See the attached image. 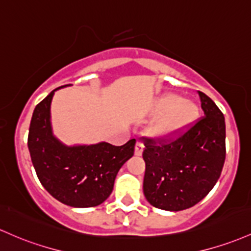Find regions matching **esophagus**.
Segmentation results:
<instances>
[{
  "label": "esophagus",
  "mask_w": 251,
  "mask_h": 251,
  "mask_svg": "<svg viewBox=\"0 0 251 251\" xmlns=\"http://www.w3.org/2000/svg\"><path fill=\"white\" fill-rule=\"evenodd\" d=\"M143 149H144V144H143L140 140H138L136 144V149H134V153H136V156H140L143 153Z\"/></svg>",
  "instance_id": "obj_1"
}]
</instances>
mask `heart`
<instances>
[{
	"label": "heart",
	"mask_w": 251,
	"mask_h": 251,
	"mask_svg": "<svg viewBox=\"0 0 251 251\" xmlns=\"http://www.w3.org/2000/svg\"><path fill=\"white\" fill-rule=\"evenodd\" d=\"M153 114H162L152 125V132L162 137L178 136L189 128L199 118V108L180 95L168 93L159 96L152 108Z\"/></svg>",
	"instance_id": "heart-1"
}]
</instances>
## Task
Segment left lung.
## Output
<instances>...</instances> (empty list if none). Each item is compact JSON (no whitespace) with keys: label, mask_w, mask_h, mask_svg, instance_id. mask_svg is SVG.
Returning a JSON list of instances; mask_svg holds the SVG:
<instances>
[{"label":"left lung","mask_w":251,"mask_h":251,"mask_svg":"<svg viewBox=\"0 0 251 251\" xmlns=\"http://www.w3.org/2000/svg\"><path fill=\"white\" fill-rule=\"evenodd\" d=\"M203 117L175 137H143V191L153 207L182 211L202 200L224 167L225 119L216 103L198 92Z\"/></svg>","instance_id":"obj_1"}]
</instances>
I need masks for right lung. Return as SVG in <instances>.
Masks as SVG:
<instances>
[{"instance_id":"obj_1","label":"right lung","mask_w":251,"mask_h":251,"mask_svg":"<svg viewBox=\"0 0 251 251\" xmlns=\"http://www.w3.org/2000/svg\"><path fill=\"white\" fill-rule=\"evenodd\" d=\"M57 89L33 112L27 142L33 167L54 199L71 207H94L111 195L118 172L133 156L136 139L121 147L104 142L79 147L62 144L50 124V106Z\"/></svg>"}]
</instances>
